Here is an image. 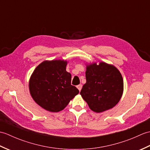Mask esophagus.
<instances>
[{"label":"esophagus","instance_id":"34e87169","mask_svg":"<svg viewBox=\"0 0 150 150\" xmlns=\"http://www.w3.org/2000/svg\"><path fill=\"white\" fill-rule=\"evenodd\" d=\"M82 84H79V85H78L77 86V88H78V90H79V91H81V89H82Z\"/></svg>","mask_w":150,"mask_h":150}]
</instances>
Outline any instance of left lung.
I'll return each instance as SVG.
<instances>
[{
	"label": "left lung",
	"instance_id": "obj_1",
	"mask_svg": "<svg viewBox=\"0 0 150 150\" xmlns=\"http://www.w3.org/2000/svg\"><path fill=\"white\" fill-rule=\"evenodd\" d=\"M86 83L81 95L90 109L96 113L113 108L123 93L124 82L119 70L104 62L86 66Z\"/></svg>",
	"mask_w": 150,
	"mask_h": 150
}]
</instances>
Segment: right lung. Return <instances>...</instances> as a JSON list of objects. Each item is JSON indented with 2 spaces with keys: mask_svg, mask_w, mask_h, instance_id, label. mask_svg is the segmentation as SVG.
Here are the masks:
<instances>
[{
  "mask_svg": "<svg viewBox=\"0 0 150 150\" xmlns=\"http://www.w3.org/2000/svg\"><path fill=\"white\" fill-rule=\"evenodd\" d=\"M64 60H45L35 69L29 81L31 96L50 112L64 109L79 91L71 85V75L66 71Z\"/></svg>",
  "mask_w": 150,
  "mask_h": 150,
  "instance_id": "right-lung-1",
  "label": "right lung"
}]
</instances>
